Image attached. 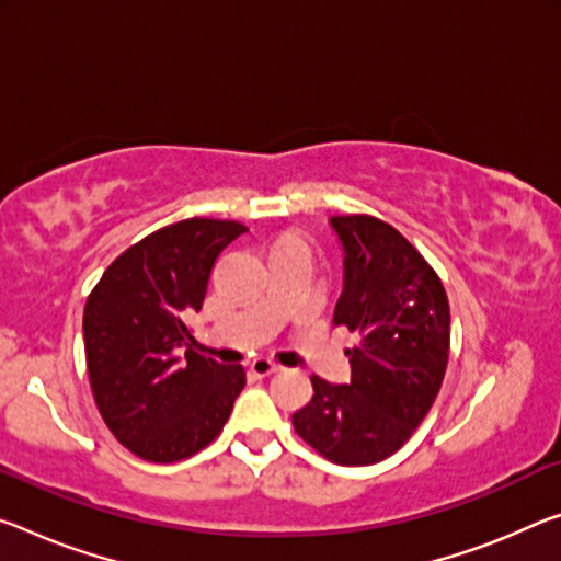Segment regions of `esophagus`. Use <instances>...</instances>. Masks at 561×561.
I'll list each match as a JSON object with an SVG mask.
<instances>
[{
  "instance_id": "34e87169",
  "label": "esophagus",
  "mask_w": 561,
  "mask_h": 561,
  "mask_svg": "<svg viewBox=\"0 0 561 561\" xmlns=\"http://www.w3.org/2000/svg\"><path fill=\"white\" fill-rule=\"evenodd\" d=\"M249 371H252L254 377H270L274 371H279V364H274L266 357H256L252 364H249Z\"/></svg>"
}]
</instances>
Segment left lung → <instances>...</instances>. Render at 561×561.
<instances>
[{
    "label": "left lung",
    "mask_w": 561,
    "mask_h": 561,
    "mask_svg": "<svg viewBox=\"0 0 561 561\" xmlns=\"http://www.w3.org/2000/svg\"><path fill=\"white\" fill-rule=\"evenodd\" d=\"M344 252L334 324L359 334L350 385L312 377L291 414L309 447L334 465H375L402 447L439 394L449 359V301L424 256L387 221L329 219Z\"/></svg>",
    "instance_id": "1"
}]
</instances>
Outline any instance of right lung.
Returning a JSON list of instances; mask_svg holds the SVG:
<instances>
[{
	"label": "right lung",
	"mask_w": 561,
	"mask_h": 561,
	"mask_svg": "<svg viewBox=\"0 0 561 561\" xmlns=\"http://www.w3.org/2000/svg\"><path fill=\"white\" fill-rule=\"evenodd\" d=\"M247 227L184 219L119 254L84 307L89 385L102 420L131 455L180 461L219 437L244 367L192 350L186 319L199 312L217 256Z\"/></svg>",
	"instance_id": "obj_1"
}]
</instances>
